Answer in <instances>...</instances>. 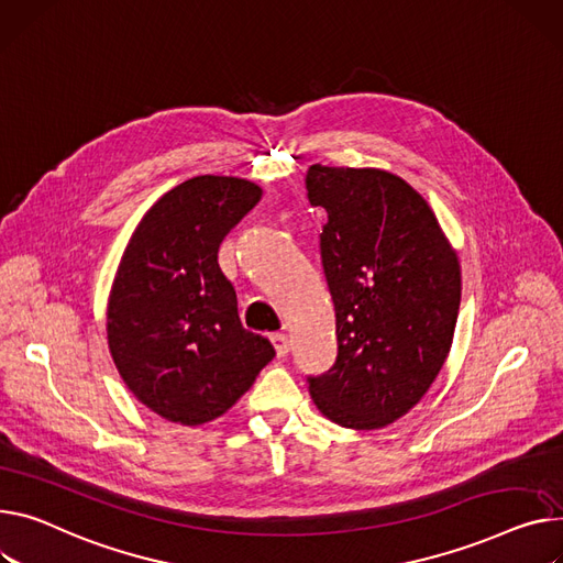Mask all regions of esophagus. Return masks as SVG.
Here are the masks:
<instances>
[{"label":"esophagus","instance_id":"esophagus-1","mask_svg":"<svg viewBox=\"0 0 563 563\" xmlns=\"http://www.w3.org/2000/svg\"><path fill=\"white\" fill-rule=\"evenodd\" d=\"M269 340H272V346H274V351H276L278 357H285V355L289 353V340H287V334L276 332V334L269 336Z\"/></svg>","mask_w":563,"mask_h":563}]
</instances>
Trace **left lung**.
<instances>
[{"instance_id": "1", "label": "left lung", "mask_w": 563, "mask_h": 563, "mask_svg": "<svg viewBox=\"0 0 563 563\" xmlns=\"http://www.w3.org/2000/svg\"><path fill=\"white\" fill-rule=\"evenodd\" d=\"M306 187L328 212L321 262L336 317V360L308 389L328 421L380 430L428 394L451 353L460 257L428 201L387 169L312 165Z\"/></svg>"}]
</instances>
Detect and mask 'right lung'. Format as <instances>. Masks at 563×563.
Returning <instances> with one entry per match:
<instances>
[{"label": "right lung", "mask_w": 563, "mask_h": 563, "mask_svg": "<svg viewBox=\"0 0 563 563\" xmlns=\"http://www.w3.org/2000/svg\"><path fill=\"white\" fill-rule=\"evenodd\" d=\"M262 199L238 176L172 187L135 227L112 278L106 336L129 391L180 426L219 419L251 389L274 346L244 330L221 274V240Z\"/></svg>", "instance_id": "right-lung-1"}]
</instances>
